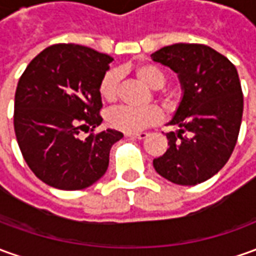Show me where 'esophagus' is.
Here are the masks:
<instances>
[{
	"label": "esophagus",
	"instance_id": "1",
	"mask_svg": "<svg viewBox=\"0 0 256 256\" xmlns=\"http://www.w3.org/2000/svg\"><path fill=\"white\" fill-rule=\"evenodd\" d=\"M125 136H128V138L132 139H145L148 136V134L146 132H139V134H126Z\"/></svg>",
	"mask_w": 256,
	"mask_h": 256
}]
</instances>
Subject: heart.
<instances>
[{
	"mask_svg": "<svg viewBox=\"0 0 256 256\" xmlns=\"http://www.w3.org/2000/svg\"><path fill=\"white\" fill-rule=\"evenodd\" d=\"M134 75L138 78L140 82H144L150 89H160L166 82V74L158 66L153 64H139L134 66ZM120 72L108 71L106 72L104 76L100 80L98 92L100 96L106 102H114L118 98L120 90ZM163 103L167 107L172 106L170 96L162 98ZM162 120V114L156 107H144V108H135L130 106H121L114 108L107 116V122L111 128L125 134H136L149 128L152 125L158 124Z\"/></svg>",
	"mask_w": 256,
	"mask_h": 256,
	"instance_id": "obj_1",
	"label": "heart"
}]
</instances>
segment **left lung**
<instances>
[{
    "label": "left lung",
    "instance_id": "obj_1",
    "mask_svg": "<svg viewBox=\"0 0 256 256\" xmlns=\"http://www.w3.org/2000/svg\"><path fill=\"white\" fill-rule=\"evenodd\" d=\"M178 76L182 96L168 125V148L154 170L178 185H196L222 170L237 144L244 98L236 66L204 44L177 43L150 56Z\"/></svg>",
    "mask_w": 256,
    "mask_h": 256
}]
</instances>
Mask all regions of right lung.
Segmentation results:
<instances>
[{
    "label": "right lung",
    "mask_w": 256,
    "mask_h": 256,
    "mask_svg": "<svg viewBox=\"0 0 256 256\" xmlns=\"http://www.w3.org/2000/svg\"><path fill=\"white\" fill-rule=\"evenodd\" d=\"M112 58L79 46L54 44L26 66L15 93L14 126L24 162L50 186L76 191L100 180L111 146L124 135L106 130L79 139L102 124L100 80Z\"/></svg>",
    "instance_id": "obj_1"
}]
</instances>
